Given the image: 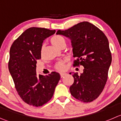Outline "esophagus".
<instances>
[{"label":"esophagus","instance_id":"34e87169","mask_svg":"<svg viewBox=\"0 0 121 121\" xmlns=\"http://www.w3.org/2000/svg\"><path fill=\"white\" fill-rule=\"evenodd\" d=\"M60 75V77H61V78H62V77H64V76L66 75V73H61Z\"/></svg>","mask_w":121,"mask_h":121}]
</instances>
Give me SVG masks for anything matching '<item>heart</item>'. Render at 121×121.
<instances>
[{"instance_id": "b5f03b06", "label": "heart", "mask_w": 121, "mask_h": 121, "mask_svg": "<svg viewBox=\"0 0 121 121\" xmlns=\"http://www.w3.org/2000/svg\"><path fill=\"white\" fill-rule=\"evenodd\" d=\"M51 42L53 45L59 49L64 46H66V41L65 39L60 35H56L52 38ZM55 68L59 71H64L65 69V60H60L56 62L55 65Z\"/></svg>"}]
</instances>
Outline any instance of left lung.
<instances>
[{
    "label": "left lung",
    "mask_w": 121,
    "mask_h": 121,
    "mask_svg": "<svg viewBox=\"0 0 121 121\" xmlns=\"http://www.w3.org/2000/svg\"><path fill=\"white\" fill-rule=\"evenodd\" d=\"M56 34L71 40L73 56L77 58L73 66L84 68L80 75L77 72L72 75L74 82L70 93L81 102H92L99 96L108 80L112 62L108 38L99 28L86 21L66 30H58Z\"/></svg>",
    "instance_id": "left-lung-1"
}]
</instances>
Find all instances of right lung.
Segmentation results:
<instances>
[{
	"label": "right lung",
	"instance_id": "right-lung-1",
	"mask_svg": "<svg viewBox=\"0 0 121 121\" xmlns=\"http://www.w3.org/2000/svg\"><path fill=\"white\" fill-rule=\"evenodd\" d=\"M55 32L31 27L13 41L10 49L8 68L16 90L22 100L33 106L48 103L60 78L56 72L46 76L36 73L37 60L41 59L43 41Z\"/></svg>",
	"mask_w": 121,
	"mask_h": 121
}]
</instances>
